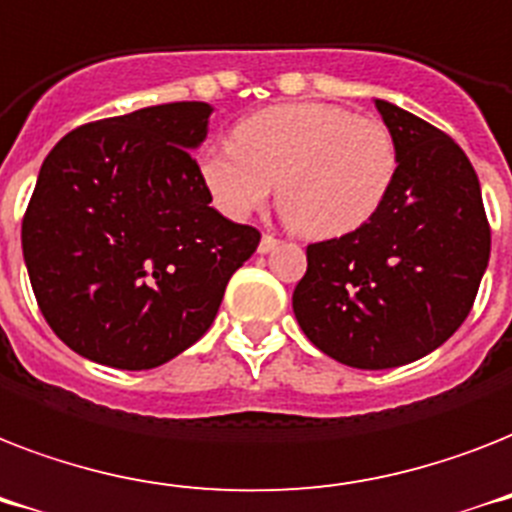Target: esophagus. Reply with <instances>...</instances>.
Masks as SVG:
<instances>
[{
  "label": "esophagus",
  "mask_w": 512,
  "mask_h": 512,
  "mask_svg": "<svg viewBox=\"0 0 512 512\" xmlns=\"http://www.w3.org/2000/svg\"><path fill=\"white\" fill-rule=\"evenodd\" d=\"M277 245H280V240H277L275 235H264L259 243V253H272Z\"/></svg>",
  "instance_id": "1"
}]
</instances>
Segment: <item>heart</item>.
<instances>
[{
    "label": "heart",
    "mask_w": 512,
    "mask_h": 512,
    "mask_svg": "<svg viewBox=\"0 0 512 512\" xmlns=\"http://www.w3.org/2000/svg\"><path fill=\"white\" fill-rule=\"evenodd\" d=\"M399 147L386 124L327 102L259 110L235 142L198 155V179L224 216L245 219L275 192L301 235L327 240L372 222L394 190Z\"/></svg>",
    "instance_id": "b5f03b06"
}]
</instances>
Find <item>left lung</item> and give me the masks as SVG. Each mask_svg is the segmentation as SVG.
Returning <instances> with one entry per match:
<instances>
[{
  "label": "left lung",
  "instance_id": "obj_1",
  "mask_svg": "<svg viewBox=\"0 0 512 512\" xmlns=\"http://www.w3.org/2000/svg\"><path fill=\"white\" fill-rule=\"evenodd\" d=\"M399 147V174L378 216L306 248L293 312L327 357L388 370L431 354L463 325L489 264L481 185L452 137L375 100Z\"/></svg>",
  "mask_w": 512,
  "mask_h": 512
}]
</instances>
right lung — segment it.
Returning <instances> with one entry per match:
<instances>
[{
	"label": "right lung",
	"instance_id": "obj_1",
	"mask_svg": "<svg viewBox=\"0 0 512 512\" xmlns=\"http://www.w3.org/2000/svg\"><path fill=\"white\" fill-rule=\"evenodd\" d=\"M208 102H169L79 126L44 158L23 259L44 320L97 365L150 370L214 322L259 230L224 219L192 150Z\"/></svg>",
	"mask_w": 512,
	"mask_h": 512
}]
</instances>
